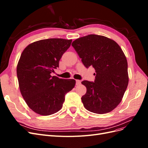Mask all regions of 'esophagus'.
<instances>
[{
	"label": "esophagus",
	"mask_w": 148,
	"mask_h": 148,
	"mask_svg": "<svg viewBox=\"0 0 148 148\" xmlns=\"http://www.w3.org/2000/svg\"><path fill=\"white\" fill-rule=\"evenodd\" d=\"M80 84H81V81H80V80H78V79H77V80H76V84L77 85H79Z\"/></svg>",
	"instance_id": "1"
}]
</instances>
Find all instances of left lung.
<instances>
[{
	"mask_svg": "<svg viewBox=\"0 0 148 148\" xmlns=\"http://www.w3.org/2000/svg\"><path fill=\"white\" fill-rule=\"evenodd\" d=\"M85 67L96 70L95 82L83 81L86 92L82 97L84 107L93 113L113 110L122 101L128 84V63L122 49L114 40L89 34L71 44Z\"/></svg>",
	"mask_w": 148,
	"mask_h": 148,
	"instance_id": "obj_1",
	"label": "left lung"
}]
</instances>
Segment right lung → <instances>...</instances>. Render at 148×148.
<instances>
[{
    "mask_svg": "<svg viewBox=\"0 0 148 148\" xmlns=\"http://www.w3.org/2000/svg\"><path fill=\"white\" fill-rule=\"evenodd\" d=\"M72 40L42 39L31 43L22 52L16 73L20 91L26 104L35 113L49 115L60 110L65 94L74 87L73 79L51 76Z\"/></svg>",
    "mask_w": 148,
    "mask_h": 148,
    "instance_id": "obj_1",
    "label": "right lung"
}]
</instances>
